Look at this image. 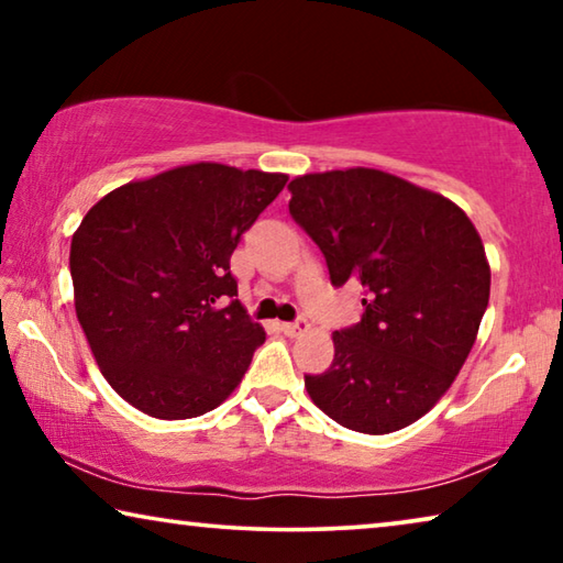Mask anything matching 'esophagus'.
<instances>
[{
  "instance_id": "34e87169",
  "label": "esophagus",
  "mask_w": 563,
  "mask_h": 563,
  "mask_svg": "<svg viewBox=\"0 0 563 563\" xmlns=\"http://www.w3.org/2000/svg\"><path fill=\"white\" fill-rule=\"evenodd\" d=\"M310 328V322H308V318H302V316H298L295 318L292 322H283V332L285 335H300V332H305Z\"/></svg>"
}]
</instances>
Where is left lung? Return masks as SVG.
I'll list each match as a JSON object with an SVG mask.
<instances>
[{
  "label": "left lung",
  "mask_w": 563,
  "mask_h": 563,
  "mask_svg": "<svg viewBox=\"0 0 563 563\" xmlns=\"http://www.w3.org/2000/svg\"><path fill=\"white\" fill-rule=\"evenodd\" d=\"M290 216L325 255L330 283L365 290L335 330V360L305 375L338 424L389 434L430 412L460 373L489 305V263L460 206L375 168L290 180Z\"/></svg>",
  "instance_id": "left-lung-1"
}]
</instances>
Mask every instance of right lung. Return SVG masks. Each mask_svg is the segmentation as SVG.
<instances>
[{
  "mask_svg": "<svg viewBox=\"0 0 563 563\" xmlns=\"http://www.w3.org/2000/svg\"><path fill=\"white\" fill-rule=\"evenodd\" d=\"M285 174L190 164L111 190L71 238L74 308L93 360L156 419L216 409L265 330L235 300L231 255Z\"/></svg>",
  "mask_w": 563,
  "mask_h": 563,
  "instance_id": "1",
  "label": "right lung"
}]
</instances>
